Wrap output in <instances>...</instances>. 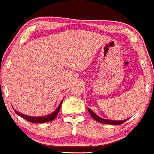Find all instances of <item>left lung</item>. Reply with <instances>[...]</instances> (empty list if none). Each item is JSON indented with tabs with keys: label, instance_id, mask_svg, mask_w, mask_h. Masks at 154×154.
<instances>
[{
	"label": "left lung",
	"instance_id": "left-lung-1",
	"mask_svg": "<svg viewBox=\"0 0 154 154\" xmlns=\"http://www.w3.org/2000/svg\"><path fill=\"white\" fill-rule=\"evenodd\" d=\"M88 110L90 112V114L91 115V116L94 118L95 120H97V122L101 123H104V124H110V125H120V124L123 123L124 122H125L126 120H128L129 118H128L126 120H107V119H104V118H102L99 116H97L93 111L90 110V108H88Z\"/></svg>",
	"mask_w": 154,
	"mask_h": 154
}]
</instances>
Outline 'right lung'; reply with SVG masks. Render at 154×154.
I'll return each mask as SVG.
<instances>
[{
  "label": "right lung",
  "mask_w": 154,
  "mask_h": 154,
  "mask_svg": "<svg viewBox=\"0 0 154 154\" xmlns=\"http://www.w3.org/2000/svg\"><path fill=\"white\" fill-rule=\"evenodd\" d=\"M62 101L63 100L61 101L60 104L59 105V106L57 107L56 110L54 111L53 112L47 115V116H38V117L29 116H27V115H24L23 113H21V112H18V111L15 110V109H14V110H15V112H16V114L18 115L19 116H21V117H22L23 118H24L25 120H28L29 122H30V123H46V122L51 121V120H53L55 118L57 117V116L59 113V110H60V107H61V105H62ZM13 108H14V107H13Z\"/></svg>",
  "instance_id": "1"
}]
</instances>
